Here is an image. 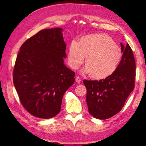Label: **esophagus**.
<instances>
[{"mask_svg":"<svg viewBox=\"0 0 146 146\" xmlns=\"http://www.w3.org/2000/svg\"><path fill=\"white\" fill-rule=\"evenodd\" d=\"M75 81L78 83H80V82H81V78H80V77L77 76V77H76V78H75Z\"/></svg>","mask_w":146,"mask_h":146,"instance_id":"34e87169","label":"esophagus"}]
</instances>
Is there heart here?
<instances>
[{"mask_svg":"<svg viewBox=\"0 0 146 146\" xmlns=\"http://www.w3.org/2000/svg\"><path fill=\"white\" fill-rule=\"evenodd\" d=\"M122 57L120 48L110 37L104 34L83 36L78 43L71 41L68 50V61L71 68L78 69L86 58V66L83 71L98 80L112 75Z\"/></svg>","mask_w":146,"mask_h":146,"instance_id":"b5f03b06","label":"heart"}]
</instances>
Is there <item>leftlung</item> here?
Here are the masks:
<instances>
[{
  "label": "left lung",
  "instance_id": "left-lung-1",
  "mask_svg": "<svg viewBox=\"0 0 146 146\" xmlns=\"http://www.w3.org/2000/svg\"><path fill=\"white\" fill-rule=\"evenodd\" d=\"M122 60L115 71L108 78L83 80L86 88L88 111L96 119H109L122 110L135 86V62L129 44L120 43Z\"/></svg>",
  "mask_w": 146,
  "mask_h": 146
}]
</instances>
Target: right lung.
<instances>
[{
	"label": "right lung",
	"instance_id": "add662e5",
	"mask_svg": "<svg viewBox=\"0 0 146 146\" xmlns=\"http://www.w3.org/2000/svg\"><path fill=\"white\" fill-rule=\"evenodd\" d=\"M63 29L40 31L24 42L17 56L13 82L24 108L35 117L50 119L61 110L63 97L75 82L66 57Z\"/></svg>",
	"mask_w": 146,
	"mask_h": 146
}]
</instances>
